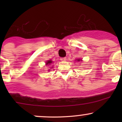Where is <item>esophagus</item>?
<instances>
[{"instance_id":"34e87169","label":"esophagus","mask_w":122,"mask_h":122,"mask_svg":"<svg viewBox=\"0 0 122 122\" xmlns=\"http://www.w3.org/2000/svg\"><path fill=\"white\" fill-rule=\"evenodd\" d=\"M60 60H61V61H65L66 60V57H63V58H61Z\"/></svg>"}]
</instances>
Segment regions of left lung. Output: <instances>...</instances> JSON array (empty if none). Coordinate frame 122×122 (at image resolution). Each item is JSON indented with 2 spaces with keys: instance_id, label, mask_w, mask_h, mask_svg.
Listing matches in <instances>:
<instances>
[{
  "instance_id": "8db88e82",
  "label": "left lung",
  "mask_w": 122,
  "mask_h": 122,
  "mask_svg": "<svg viewBox=\"0 0 122 122\" xmlns=\"http://www.w3.org/2000/svg\"><path fill=\"white\" fill-rule=\"evenodd\" d=\"M80 60H81L80 59H78L77 60V61H80Z\"/></svg>"
}]
</instances>
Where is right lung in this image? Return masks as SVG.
Returning <instances> with one entry per match:
<instances>
[{
	"mask_svg": "<svg viewBox=\"0 0 122 122\" xmlns=\"http://www.w3.org/2000/svg\"><path fill=\"white\" fill-rule=\"evenodd\" d=\"M51 62H52V61H51V60H48V61L46 62V65H50V64H51ZM49 71H50V70H49Z\"/></svg>",
	"mask_w": 122,
	"mask_h": 122,
	"instance_id": "1",
	"label": "right lung"
}]
</instances>
